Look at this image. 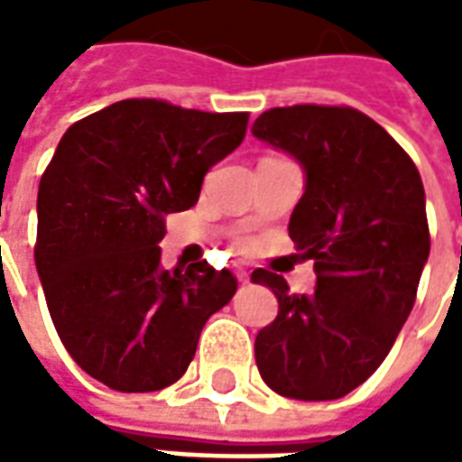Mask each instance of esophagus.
Wrapping results in <instances>:
<instances>
[{
	"mask_svg": "<svg viewBox=\"0 0 462 462\" xmlns=\"http://www.w3.org/2000/svg\"><path fill=\"white\" fill-rule=\"evenodd\" d=\"M237 280H240L242 284H247V282H250V272H247V270H237Z\"/></svg>",
	"mask_w": 462,
	"mask_h": 462,
	"instance_id": "34e87169",
	"label": "esophagus"
}]
</instances>
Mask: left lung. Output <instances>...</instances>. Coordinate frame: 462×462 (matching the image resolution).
Wrapping results in <instances>:
<instances>
[{
	"label": "left lung",
	"mask_w": 462,
	"mask_h": 462,
	"mask_svg": "<svg viewBox=\"0 0 462 462\" xmlns=\"http://www.w3.org/2000/svg\"><path fill=\"white\" fill-rule=\"evenodd\" d=\"M252 135L304 171L290 237L317 272L311 294L252 272L280 301L254 339L257 368L280 396L334 401L381 366L413 310L430 252L423 182L406 151L348 106L272 108Z\"/></svg>",
	"instance_id": "obj_1"
}]
</instances>
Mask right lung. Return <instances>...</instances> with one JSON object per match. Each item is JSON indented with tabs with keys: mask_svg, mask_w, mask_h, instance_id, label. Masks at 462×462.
<instances>
[{
	"mask_svg": "<svg viewBox=\"0 0 462 462\" xmlns=\"http://www.w3.org/2000/svg\"><path fill=\"white\" fill-rule=\"evenodd\" d=\"M250 114L128 98L74 123L39 182L36 272L59 339L123 393L171 386L205 321L237 291L208 262L165 270V215L190 210L202 178L245 138Z\"/></svg>",
	"mask_w": 462,
	"mask_h": 462,
	"instance_id": "add662e5",
	"label": "right lung"
}]
</instances>
